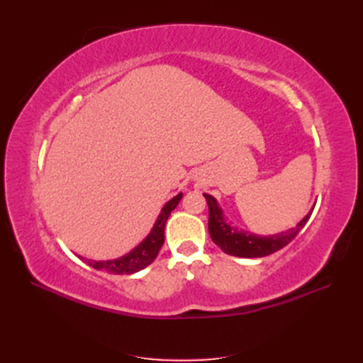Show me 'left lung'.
<instances>
[{
  "mask_svg": "<svg viewBox=\"0 0 363 363\" xmlns=\"http://www.w3.org/2000/svg\"><path fill=\"white\" fill-rule=\"evenodd\" d=\"M208 206V233L213 242L230 256L236 257H265L272 255L283 247H286L291 240L300 233V230L309 221L313 212V207L301 221L295 227L271 236H260L239 230L238 227H232L228 224L223 208L219 207L218 201L212 195L203 194Z\"/></svg>",
  "mask_w": 363,
  "mask_h": 363,
  "instance_id": "left-lung-1",
  "label": "left lung"
}]
</instances>
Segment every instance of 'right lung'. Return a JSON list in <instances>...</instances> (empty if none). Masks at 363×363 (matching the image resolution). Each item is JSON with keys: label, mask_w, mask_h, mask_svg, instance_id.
I'll use <instances>...</instances> for the list:
<instances>
[{"label": "right lung", "mask_w": 363, "mask_h": 363, "mask_svg": "<svg viewBox=\"0 0 363 363\" xmlns=\"http://www.w3.org/2000/svg\"><path fill=\"white\" fill-rule=\"evenodd\" d=\"M182 196L183 194L175 195L174 199H171L167 204L163 206L162 212L157 216L155 227L151 228L150 235L142 240L138 247H135L130 252H127V255L113 260H87V265L95 269L106 271L108 274H119V276H123V274H133L151 265V263L157 257L159 251L164 242V225H167L171 212L180 203Z\"/></svg>", "instance_id": "add662e5"}]
</instances>
